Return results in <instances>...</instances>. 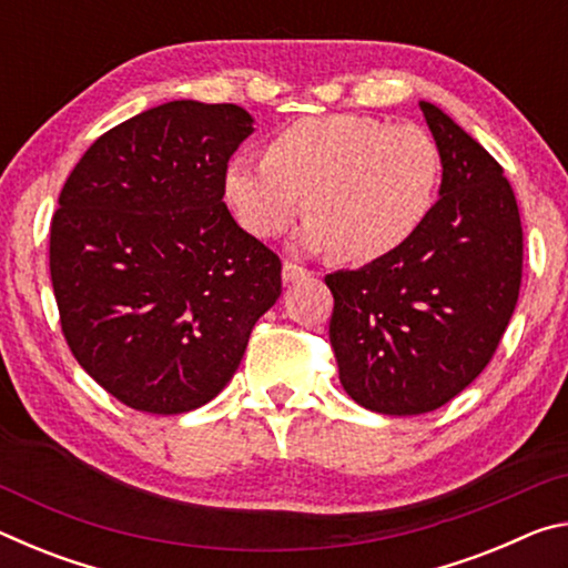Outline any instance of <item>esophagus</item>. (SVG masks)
Here are the masks:
<instances>
[{"label":"esophagus","instance_id":"obj_1","mask_svg":"<svg viewBox=\"0 0 568 568\" xmlns=\"http://www.w3.org/2000/svg\"><path fill=\"white\" fill-rule=\"evenodd\" d=\"M307 275H311V271H307V267L297 265V263H293V261H285V263H283V281H285V283L305 281Z\"/></svg>","mask_w":568,"mask_h":568}]
</instances>
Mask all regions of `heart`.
Returning a JSON list of instances; mask_svg holds the SVG:
<instances>
[{
    "mask_svg": "<svg viewBox=\"0 0 568 568\" xmlns=\"http://www.w3.org/2000/svg\"><path fill=\"white\" fill-rule=\"evenodd\" d=\"M440 152L416 124L335 112L285 124L263 160L233 158L223 175L230 210L250 235L283 237L303 210V240L345 263L398 253L426 225L438 200Z\"/></svg>",
    "mask_w": 568,
    "mask_h": 568,
    "instance_id": "heart-1",
    "label": "heart"
}]
</instances>
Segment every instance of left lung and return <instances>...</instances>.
Instances as JSON below:
<instances>
[{"mask_svg": "<svg viewBox=\"0 0 568 568\" xmlns=\"http://www.w3.org/2000/svg\"><path fill=\"white\" fill-rule=\"evenodd\" d=\"M440 152V200L398 253L325 275L331 345L348 396L386 416L456 398L501 343L521 287L524 230L504 168L420 102Z\"/></svg>", "mask_w": 568, "mask_h": 568, "instance_id": "1", "label": "left lung"}]
</instances>
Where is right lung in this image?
<instances>
[{
	"instance_id": "obj_1",
	"label": "right lung",
	"mask_w": 568,
	"mask_h": 568,
	"mask_svg": "<svg viewBox=\"0 0 568 568\" xmlns=\"http://www.w3.org/2000/svg\"><path fill=\"white\" fill-rule=\"evenodd\" d=\"M250 132L237 104H160L94 140L60 192L50 275L62 335L134 410L213 400L281 297V257L223 203L227 160Z\"/></svg>"
}]
</instances>
